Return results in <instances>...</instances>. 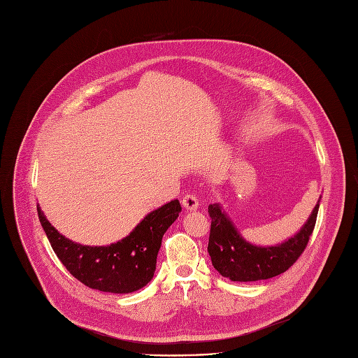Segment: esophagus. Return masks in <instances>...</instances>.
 I'll list each match as a JSON object with an SVG mask.
<instances>
[{
    "mask_svg": "<svg viewBox=\"0 0 358 358\" xmlns=\"http://www.w3.org/2000/svg\"><path fill=\"white\" fill-rule=\"evenodd\" d=\"M182 205H183V208L187 209V210H195V209H198V206H199V199H198L196 195H194V194H187V195L183 196Z\"/></svg>",
    "mask_w": 358,
    "mask_h": 358,
    "instance_id": "34e87169",
    "label": "esophagus"
}]
</instances>
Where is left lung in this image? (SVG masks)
<instances>
[{
  "label": "left lung",
  "instance_id": "1",
  "mask_svg": "<svg viewBox=\"0 0 358 358\" xmlns=\"http://www.w3.org/2000/svg\"><path fill=\"white\" fill-rule=\"evenodd\" d=\"M320 203L315 205L311 216L294 238L278 246H255L246 242L235 229L229 217L217 203L209 205L212 217L208 252L213 268L231 281H259L268 280L285 272L307 248L313 235Z\"/></svg>",
  "mask_w": 358,
  "mask_h": 358
}]
</instances>
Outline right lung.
<instances>
[{
  "mask_svg": "<svg viewBox=\"0 0 358 358\" xmlns=\"http://www.w3.org/2000/svg\"><path fill=\"white\" fill-rule=\"evenodd\" d=\"M180 210L179 201H171L150 212L122 241L107 246H86L59 234L37 206L51 248L67 271L89 288L113 294L137 291L153 278L162 238Z\"/></svg>",
  "mask_w": 358,
  "mask_h": 358,
  "instance_id": "obj_1",
  "label": "right lung"
}]
</instances>
